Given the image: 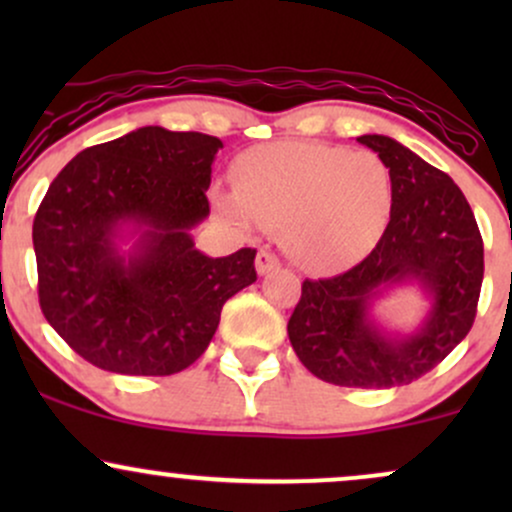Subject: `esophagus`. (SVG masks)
I'll list each match as a JSON object with an SVG mask.
<instances>
[{"label": "esophagus", "instance_id": "1", "mask_svg": "<svg viewBox=\"0 0 512 512\" xmlns=\"http://www.w3.org/2000/svg\"><path fill=\"white\" fill-rule=\"evenodd\" d=\"M255 267H257V274L274 272V269L279 267V257H276L272 250L262 248L260 252H257V257H255Z\"/></svg>", "mask_w": 512, "mask_h": 512}]
</instances>
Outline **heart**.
Segmentation results:
<instances>
[{
	"mask_svg": "<svg viewBox=\"0 0 512 512\" xmlns=\"http://www.w3.org/2000/svg\"><path fill=\"white\" fill-rule=\"evenodd\" d=\"M238 192L216 207L236 226L281 228V243L310 272H337L366 257L385 233L392 178L373 151L313 142L257 146L238 161Z\"/></svg>",
	"mask_w": 512,
	"mask_h": 512,
	"instance_id": "1",
	"label": "heart"
}]
</instances>
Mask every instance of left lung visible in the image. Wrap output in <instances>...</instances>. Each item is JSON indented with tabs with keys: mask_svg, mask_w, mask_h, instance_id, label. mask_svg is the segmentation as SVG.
<instances>
[{
	"mask_svg": "<svg viewBox=\"0 0 512 512\" xmlns=\"http://www.w3.org/2000/svg\"><path fill=\"white\" fill-rule=\"evenodd\" d=\"M358 142L383 158L392 211L383 238L349 272L305 279L289 339L310 373L339 387L409 385L436 368L472 330L484 279V240L460 187L383 134ZM416 280L432 310L409 338L369 320V303L392 283Z\"/></svg>",
	"mask_w": 512,
	"mask_h": 512,
	"instance_id": "left-lung-1",
	"label": "left lung"
}]
</instances>
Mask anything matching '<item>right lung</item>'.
<instances>
[{
	"label": "right lung",
	"mask_w": 512,
	"mask_h": 512,
	"mask_svg": "<svg viewBox=\"0 0 512 512\" xmlns=\"http://www.w3.org/2000/svg\"><path fill=\"white\" fill-rule=\"evenodd\" d=\"M221 139L139 127L60 170L33 221L38 301L93 366L173 375L207 351L223 303L257 279V250L209 257L190 231L209 216ZM132 227L135 248L116 240ZM130 232V235L131 233Z\"/></svg>",
	"instance_id": "add662e5"
}]
</instances>
